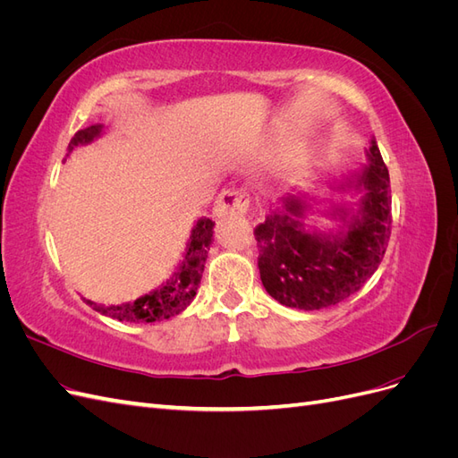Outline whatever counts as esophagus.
Segmentation results:
<instances>
[{"instance_id":"esophagus-1","label":"esophagus","mask_w":458,"mask_h":458,"mask_svg":"<svg viewBox=\"0 0 458 458\" xmlns=\"http://www.w3.org/2000/svg\"><path fill=\"white\" fill-rule=\"evenodd\" d=\"M248 206V199L244 192L234 191V189H227L221 191L216 202H214V214L217 217H225L229 214H242Z\"/></svg>"}]
</instances>
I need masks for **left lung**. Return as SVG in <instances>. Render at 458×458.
<instances>
[{
	"label": "left lung",
	"instance_id": "left-lung-1",
	"mask_svg": "<svg viewBox=\"0 0 458 458\" xmlns=\"http://www.w3.org/2000/svg\"><path fill=\"white\" fill-rule=\"evenodd\" d=\"M365 152L361 168L313 182L335 195L321 199L293 187L281 197V208L256 227L259 279L283 306L303 311L336 306L378 269L392 234L390 174L374 137ZM357 194V201L344 199ZM308 215L333 224L308 228L302 224Z\"/></svg>",
	"mask_w": 458,
	"mask_h": 458
}]
</instances>
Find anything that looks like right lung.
<instances>
[{
  "instance_id": "add662e5",
  "label": "right lung",
  "mask_w": 458,
  "mask_h": 458,
  "mask_svg": "<svg viewBox=\"0 0 458 458\" xmlns=\"http://www.w3.org/2000/svg\"><path fill=\"white\" fill-rule=\"evenodd\" d=\"M103 131V123H93V126L86 130H80L72 137V141L68 143V155L78 147H84L93 143L95 140H99ZM214 225L216 224L210 217H199L195 221L185 244L183 258L179 259L175 271L158 288L150 290L148 294H143L133 301L120 303V306H103V303L86 298L84 300L89 303V308L99 311L101 315L128 323H157L179 315L183 310H187V306H191V301L197 296L204 263L214 241Z\"/></svg>"
}]
</instances>
